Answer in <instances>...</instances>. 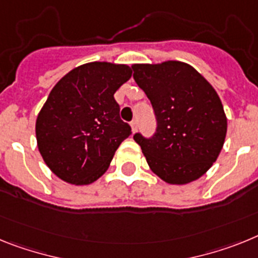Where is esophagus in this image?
<instances>
[{"label":"esophagus","instance_id":"esophagus-1","mask_svg":"<svg viewBox=\"0 0 258 258\" xmlns=\"http://www.w3.org/2000/svg\"><path fill=\"white\" fill-rule=\"evenodd\" d=\"M131 128H132V132L135 134L136 130H138V122H136V120H132L131 122Z\"/></svg>","mask_w":258,"mask_h":258}]
</instances>
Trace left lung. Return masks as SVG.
<instances>
[{
	"label": "left lung",
	"instance_id": "left-lung-1",
	"mask_svg": "<svg viewBox=\"0 0 258 258\" xmlns=\"http://www.w3.org/2000/svg\"><path fill=\"white\" fill-rule=\"evenodd\" d=\"M134 79L151 100L156 132L134 140L152 171L170 184H187L204 175L218 158L227 119L208 80L178 61L134 64Z\"/></svg>",
	"mask_w": 258,
	"mask_h": 258
}]
</instances>
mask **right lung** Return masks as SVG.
<instances>
[{"label":"right lung","mask_w":258,"mask_h":258,"mask_svg":"<svg viewBox=\"0 0 258 258\" xmlns=\"http://www.w3.org/2000/svg\"><path fill=\"white\" fill-rule=\"evenodd\" d=\"M127 64L91 62L62 78L36 120L37 147L49 169L71 184L104 174L131 127L119 116L116 89L131 78Z\"/></svg>","instance_id":"add662e5"}]
</instances>
